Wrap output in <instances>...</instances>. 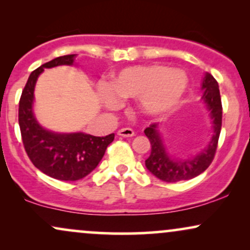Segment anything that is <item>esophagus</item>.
I'll return each instance as SVG.
<instances>
[{
	"label": "esophagus",
	"instance_id": "34e87169",
	"mask_svg": "<svg viewBox=\"0 0 250 250\" xmlns=\"http://www.w3.org/2000/svg\"><path fill=\"white\" fill-rule=\"evenodd\" d=\"M117 135L122 137H131L134 136V130L130 128H122L117 131Z\"/></svg>",
	"mask_w": 250,
	"mask_h": 250
}]
</instances>
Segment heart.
<instances>
[{
	"instance_id": "obj_1",
	"label": "heart",
	"mask_w": 250,
	"mask_h": 250,
	"mask_svg": "<svg viewBox=\"0 0 250 250\" xmlns=\"http://www.w3.org/2000/svg\"><path fill=\"white\" fill-rule=\"evenodd\" d=\"M188 87L182 69L166 65H135L125 68L101 88L105 107L116 108L120 99H136L137 108L148 116L168 113L181 101Z\"/></svg>"
}]
</instances>
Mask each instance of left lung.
<instances>
[{
    "label": "left lung",
    "mask_w": 250,
    "mask_h": 250,
    "mask_svg": "<svg viewBox=\"0 0 250 250\" xmlns=\"http://www.w3.org/2000/svg\"><path fill=\"white\" fill-rule=\"evenodd\" d=\"M201 89L203 90L202 102L209 111L213 125V136L202 151L188 159H176L169 154L163 142L159 123H153L145 129L146 136L151 145L150 155L146 160V167L154 176L165 182H179L194 179L203 173L214 160L222 125V104L219 83L210 74L206 73Z\"/></svg>",
    "instance_id": "left-lung-1"
}]
</instances>
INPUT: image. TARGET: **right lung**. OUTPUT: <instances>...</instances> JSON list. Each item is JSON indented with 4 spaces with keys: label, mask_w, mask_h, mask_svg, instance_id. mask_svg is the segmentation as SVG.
Here are the masks:
<instances>
[{
    "label": "right lung",
    "mask_w": 250,
    "mask_h": 250,
    "mask_svg": "<svg viewBox=\"0 0 250 250\" xmlns=\"http://www.w3.org/2000/svg\"><path fill=\"white\" fill-rule=\"evenodd\" d=\"M76 54L56 57L30 74L19 105V125L22 141L30 161L53 179L77 181L90 174L102 160L115 135L104 137L85 133H56L43 128L34 114V90L44 68L74 65Z\"/></svg>",
    "instance_id": "add662e5"
}]
</instances>
